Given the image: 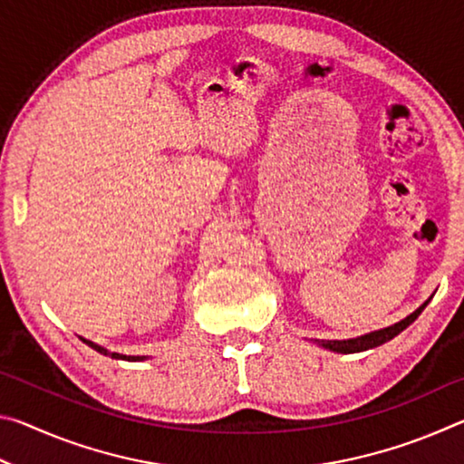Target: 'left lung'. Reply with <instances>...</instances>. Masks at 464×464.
<instances>
[{
  "label": "left lung",
  "instance_id": "obj_1",
  "mask_svg": "<svg viewBox=\"0 0 464 464\" xmlns=\"http://www.w3.org/2000/svg\"><path fill=\"white\" fill-rule=\"evenodd\" d=\"M430 303V298L426 303L421 304L420 309H415L410 317H405L403 321H399V324L391 325V327H384L379 329V332H372V334H366V335H360V337H352V340H324L319 342L315 340L319 345H324L325 350H332V352H340V354H354V352H364V350H371L376 348V345H381L384 342L392 340V337L399 335L403 332L405 327H410L415 319L420 317V313L426 309V304Z\"/></svg>",
  "mask_w": 464,
  "mask_h": 464
}]
</instances>
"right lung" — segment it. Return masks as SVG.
<instances>
[{
    "mask_svg": "<svg viewBox=\"0 0 464 464\" xmlns=\"http://www.w3.org/2000/svg\"><path fill=\"white\" fill-rule=\"evenodd\" d=\"M83 340V337H82ZM85 343L90 345V348H93L96 352H100V354H104V356H112V358H119V360H143L145 356H124V354H116V352H108L106 348H102V345H98V343H93V342H90V340H83Z\"/></svg>",
    "mask_w": 464,
    "mask_h": 464,
    "instance_id": "right-lung-1",
    "label": "right lung"
}]
</instances>
